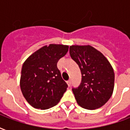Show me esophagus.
Returning <instances> with one entry per match:
<instances>
[{
    "mask_svg": "<svg viewBox=\"0 0 130 130\" xmlns=\"http://www.w3.org/2000/svg\"><path fill=\"white\" fill-rule=\"evenodd\" d=\"M67 85L69 86H70V85H71V80H68V81L67 82Z\"/></svg>",
    "mask_w": 130,
    "mask_h": 130,
    "instance_id": "1",
    "label": "esophagus"
}]
</instances>
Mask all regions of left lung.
Here are the masks:
<instances>
[{"label": "left lung", "mask_w": 130, "mask_h": 130, "mask_svg": "<svg viewBox=\"0 0 130 130\" xmlns=\"http://www.w3.org/2000/svg\"><path fill=\"white\" fill-rule=\"evenodd\" d=\"M69 53L79 65L82 77L79 86L72 89L77 104L88 110L100 108L113 92L115 73L111 63L90 45H71Z\"/></svg>", "instance_id": "obj_1"}]
</instances>
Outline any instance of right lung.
Wrapping results in <instances>:
<instances>
[{"label":"right lung","mask_w":130,"mask_h":130,"mask_svg":"<svg viewBox=\"0 0 130 130\" xmlns=\"http://www.w3.org/2000/svg\"><path fill=\"white\" fill-rule=\"evenodd\" d=\"M69 46L51 44L32 53L23 63L20 78L21 92L36 109H48L58 104L67 90L57 64Z\"/></svg>","instance_id":"right-lung-1"}]
</instances>
